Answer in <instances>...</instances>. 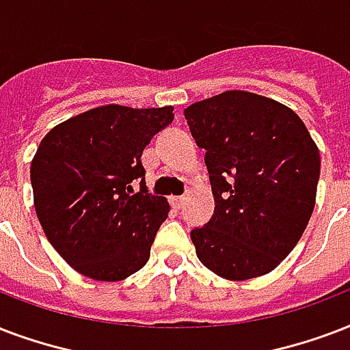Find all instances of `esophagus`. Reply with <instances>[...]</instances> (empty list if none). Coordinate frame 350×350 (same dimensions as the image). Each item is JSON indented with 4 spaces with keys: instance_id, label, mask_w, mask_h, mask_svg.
I'll return each mask as SVG.
<instances>
[{
    "instance_id": "34e87169",
    "label": "esophagus",
    "mask_w": 350,
    "mask_h": 350,
    "mask_svg": "<svg viewBox=\"0 0 350 350\" xmlns=\"http://www.w3.org/2000/svg\"><path fill=\"white\" fill-rule=\"evenodd\" d=\"M184 200H186V197H172L170 202H172V206L175 208V210H180V208L184 206Z\"/></svg>"
}]
</instances>
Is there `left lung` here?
<instances>
[{
	"label": "left lung",
	"mask_w": 350,
	"mask_h": 350,
	"mask_svg": "<svg viewBox=\"0 0 350 350\" xmlns=\"http://www.w3.org/2000/svg\"><path fill=\"white\" fill-rule=\"evenodd\" d=\"M210 173L215 212L191 232L199 261L230 281L272 272L301 239L318 191L319 150L278 100L224 91L184 109Z\"/></svg>",
	"instance_id": "obj_1"
}]
</instances>
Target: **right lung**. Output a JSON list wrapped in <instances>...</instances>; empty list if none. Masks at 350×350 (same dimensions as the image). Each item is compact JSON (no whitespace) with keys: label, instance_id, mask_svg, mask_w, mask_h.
Returning a JSON list of instances; mask_svg holds the SVG:
<instances>
[{"label":"right lung","instance_id":"add662e5","mask_svg":"<svg viewBox=\"0 0 350 350\" xmlns=\"http://www.w3.org/2000/svg\"><path fill=\"white\" fill-rule=\"evenodd\" d=\"M173 120V107L107 104L71 116L42 138L31 162L38 221L71 268L115 283L144 267L166 197L146 189L142 153ZM142 178L141 191L132 180Z\"/></svg>","mask_w":350,"mask_h":350}]
</instances>
